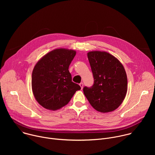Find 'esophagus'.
<instances>
[{
    "label": "esophagus",
    "instance_id": "34e87169",
    "mask_svg": "<svg viewBox=\"0 0 155 155\" xmlns=\"http://www.w3.org/2000/svg\"><path fill=\"white\" fill-rule=\"evenodd\" d=\"M80 87H81V89L82 90V89H83V83H80Z\"/></svg>",
    "mask_w": 155,
    "mask_h": 155
}]
</instances>
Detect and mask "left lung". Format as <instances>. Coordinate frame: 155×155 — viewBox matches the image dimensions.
<instances>
[{
  "instance_id": "left-lung-1",
  "label": "left lung",
  "mask_w": 155,
  "mask_h": 155,
  "mask_svg": "<svg viewBox=\"0 0 155 155\" xmlns=\"http://www.w3.org/2000/svg\"><path fill=\"white\" fill-rule=\"evenodd\" d=\"M87 55L94 84L91 87H83L84 94L98 112H112L121 104L127 93V80L123 65L105 51H92Z\"/></svg>"
}]
</instances>
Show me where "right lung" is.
Masks as SVG:
<instances>
[{
  "instance_id": "right-lung-1",
  "label": "right lung",
  "mask_w": 155,
  "mask_h": 155,
  "mask_svg": "<svg viewBox=\"0 0 155 155\" xmlns=\"http://www.w3.org/2000/svg\"><path fill=\"white\" fill-rule=\"evenodd\" d=\"M76 51L57 48L43 56L32 74V90L35 99L43 107L51 110L67 105L81 87L72 81L69 65Z\"/></svg>"
}]
</instances>
